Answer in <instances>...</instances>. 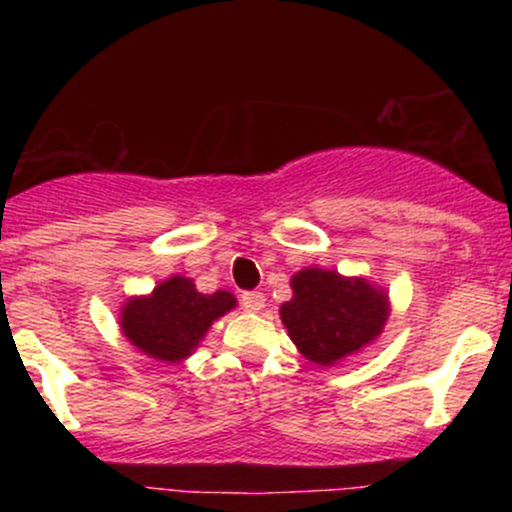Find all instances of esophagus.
<instances>
[{"label": "esophagus", "mask_w": 512, "mask_h": 512, "mask_svg": "<svg viewBox=\"0 0 512 512\" xmlns=\"http://www.w3.org/2000/svg\"><path fill=\"white\" fill-rule=\"evenodd\" d=\"M240 301H243V308L248 310V313H260V310L264 308V293L245 291L243 296H240Z\"/></svg>", "instance_id": "esophagus-1"}]
</instances>
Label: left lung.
<instances>
[{
    "label": "left lung",
    "mask_w": 512,
    "mask_h": 512,
    "mask_svg": "<svg viewBox=\"0 0 512 512\" xmlns=\"http://www.w3.org/2000/svg\"><path fill=\"white\" fill-rule=\"evenodd\" d=\"M293 298L279 308L298 351L332 366L356 354L383 332L390 301L385 291L363 276H342L330 269L305 267L291 279Z\"/></svg>",
    "instance_id": "1"
}]
</instances>
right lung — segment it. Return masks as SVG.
<instances>
[{
    "instance_id": "add662e5",
    "label": "right lung",
    "mask_w": 512,
    "mask_h": 512,
    "mask_svg": "<svg viewBox=\"0 0 512 512\" xmlns=\"http://www.w3.org/2000/svg\"><path fill=\"white\" fill-rule=\"evenodd\" d=\"M233 308V293H199L195 281L175 274L161 281L149 296L129 298L122 305L120 327L146 356L163 363H180L197 349L211 322Z\"/></svg>"
}]
</instances>
